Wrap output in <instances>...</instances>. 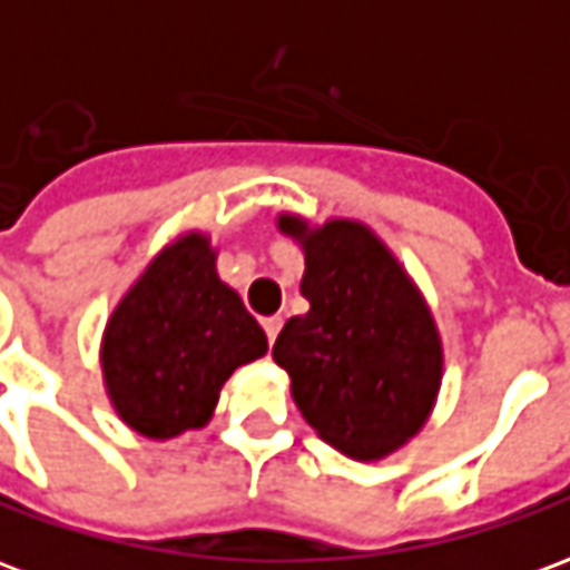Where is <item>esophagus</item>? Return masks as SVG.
I'll use <instances>...</instances> for the list:
<instances>
[{"instance_id": "esophagus-1", "label": "esophagus", "mask_w": 570, "mask_h": 570, "mask_svg": "<svg viewBox=\"0 0 570 570\" xmlns=\"http://www.w3.org/2000/svg\"><path fill=\"white\" fill-rule=\"evenodd\" d=\"M262 326H265V335H268V345H274V338H277V333H281L284 321H281V317H265Z\"/></svg>"}]
</instances>
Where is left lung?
<instances>
[{"label":"left lung","mask_w":570,"mask_h":570,"mask_svg":"<svg viewBox=\"0 0 570 570\" xmlns=\"http://www.w3.org/2000/svg\"><path fill=\"white\" fill-rule=\"evenodd\" d=\"M305 249L302 296L272 357L289 372L298 412L338 452L375 461L428 421L442 382V345L428 302L372 228L302 216L277 219Z\"/></svg>","instance_id":"obj_1"}]
</instances>
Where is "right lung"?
Masks as SVG:
<instances>
[{
    "label": "right lung",
    "mask_w": 570,
    "mask_h": 570,
    "mask_svg": "<svg viewBox=\"0 0 570 570\" xmlns=\"http://www.w3.org/2000/svg\"><path fill=\"white\" fill-rule=\"evenodd\" d=\"M268 338L216 274V249L188 232L149 262L104 333V382L118 419L149 440L204 428L228 375Z\"/></svg>",
    "instance_id": "add662e5"
}]
</instances>
